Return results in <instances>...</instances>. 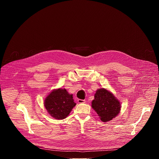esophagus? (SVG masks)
Segmentation results:
<instances>
[{
  "label": "esophagus",
  "instance_id": "esophagus-1",
  "mask_svg": "<svg viewBox=\"0 0 159 159\" xmlns=\"http://www.w3.org/2000/svg\"><path fill=\"white\" fill-rule=\"evenodd\" d=\"M77 102H78L79 104H82V103H85V100H82V99H78V100H77Z\"/></svg>",
  "mask_w": 159,
  "mask_h": 159
}]
</instances>
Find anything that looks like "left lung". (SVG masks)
<instances>
[{"label":"left lung","instance_id":"1","mask_svg":"<svg viewBox=\"0 0 159 159\" xmlns=\"http://www.w3.org/2000/svg\"><path fill=\"white\" fill-rule=\"evenodd\" d=\"M92 107L97 112L101 120L106 123L112 120L119 114L121 104L108 90L101 88L96 90L94 99L92 101Z\"/></svg>","mask_w":159,"mask_h":159}]
</instances>
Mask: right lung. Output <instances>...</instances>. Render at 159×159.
Returning a JSON list of instances; mask_svg holds the SVG:
<instances>
[{
    "label": "right lung",
    "mask_w": 159,
    "mask_h": 159,
    "mask_svg": "<svg viewBox=\"0 0 159 159\" xmlns=\"http://www.w3.org/2000/svg\"><path fill=\"white\" fill-rule=\"evenodd\" d=\"M72 96L65 89H54L45 98L44 107L51 116L56 120H63L76 105Z\"/></svg>",
    "instance_id": "add662e5"
}]
</instances>
